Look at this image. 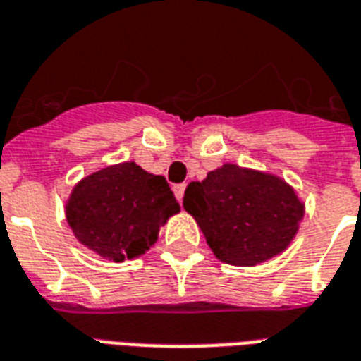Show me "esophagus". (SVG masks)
<instances>
[{"label": "esophagus", "instance_id": "34e87169", "mask_svg": "<svg viewBox=\"0 0 361 361\" xmlns=\"http://www.w3.org/2000/svg\"><path fill=\"white\" fill-rule=\"evenodd\" d=\"M183 192H185V183H178V185H174V195L180 202L183 200Z\"/></svg>", "mask_w": 361, "mask_h": 361}]
</instances>
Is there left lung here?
I'll use <instances>...</instances> for the list:
<instances>
[{
	"label": "left lung",
	"instance_id": "8db88e82",
	"mask_svg": "<svg viewBox=\"0 0 361 361\" xmlns=\"http://www.w3.org/2000/svg\"><path fill=\"white\" fill-rule=\"evenodd\" d=\"M185 208L217 259L254 267L284 252L305 216L293 187L259 170L224 164L202 181H191Z\"/></svg>",
	"mask_w": 361,
	"mask_h": 361
}]
</instances>
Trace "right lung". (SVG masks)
<instances>
[{
	"instance_id": "obj_1",
	"label": "right lung",
	"mask_w": 361,
	"mask_h": 361,
	"mask_svg": "<svg viewBox=\"0 0 361 361\" xmlns=\"http://www.w3.org/2000/svg\"><path fill=\"white\" fill-rule=\"evenodd\" d=\"M178 212L166 180L136 162L92 172L73 187L66 202V219L77 240L115 263L144 255Z\"/></svg>"
}]
</instances>
